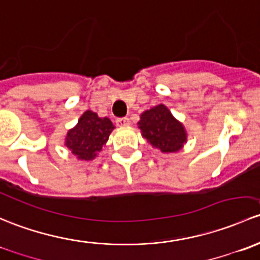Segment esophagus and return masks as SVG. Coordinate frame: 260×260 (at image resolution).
<instances>
[{
  "label": "esophagus",
  "instance_id": "34e87169",
  "mask_svg": "<svg viewBox=\"0 0 260 260\" xmlns=\"http://www.w3.org/2000/svg\"><path fill=\"white\" fill-rule=\"evenodd\" d=\"M116 125L120 127H124V126H129L130 125V120L127 117H120V119L116 120Z\"/></svg>",
  "mask_w": 260,
  "mask_h": 260
}]
</instances>
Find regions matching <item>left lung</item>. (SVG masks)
Wrapping results in <instances>:
<instances>
[{"label": "left lung", "instance_id": "left-lung-1", "mask_svg": "<svg viewBox=\"0 0 260 260\" xmlns=\"http://www.w3.org/2000/svg\"><path fill=\"white\" fill-rule=\"evenodd\" d=\"M138 125L141 135L150 145L165 154L179 151L188 141V133L183 122L164 104L144 111Z\"/></svg>", "mask_w": 260, "mask_h": 260}]
</instances>
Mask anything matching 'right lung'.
<instances>
[{
  "instance_id": "obj_1",
  "label": "right lung",
  "mask_w": 260,
  "mask_h": 260,
  "mask_svg": "<svg viewBox=\"0 0 260 260\" xmlns=\"http://www.w3.org/2000/svg\"><path fill=\"white\" fill-rule=\"evenodd\" d=\"M114 129L110 119L100 117L96 112L86 110L77 124L66 134L65 146L79 160L90 161L106 145Z\"/></svg>"
}]
</instances>
